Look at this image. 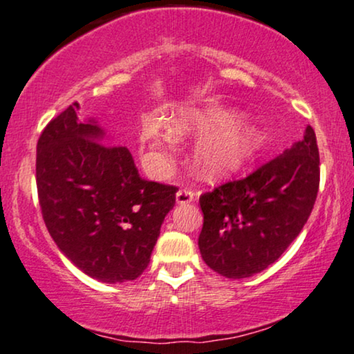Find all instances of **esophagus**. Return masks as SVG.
<instances>
[{
	"label": "esophagus",
	"instance_id": "1",
	"mask_svg": "<svg viewBox=\"0 0 354 354\" xmlns=\"http://www.w3.org/2000/svg\"><path fill=\"white\" fill-rule=\"evenodd\" d=\"M194 191H191L189 187H183L176 192V202L178 204H189V202L194 201Z\"/></svg>",
	"mask_w": 354,
	"mask_h": 354
}]
</instances>
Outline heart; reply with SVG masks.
Masks as SVG:
<instances>
[{
	"label": "heart",
	"mask_w": 354,
	"mask_h": 354,
	"mask_svg": "<svg viewBox=\"0 0 354 354\" xmlns=\"http://www.w3.org/2000/svg\"><path fill=\"white\" fill-rule=\"evenodd\" d=\"M205 134L194 152L199 174L216 178L236 171L251 160L263 144L257 126L241 121L238 111L225 108H187L173 121V133L160 118H149L140 131L145 160L153 171H160L163 158L173 144V134Z\"/></svg>",
	"instance_id": "obj_1"
}]
</instances>
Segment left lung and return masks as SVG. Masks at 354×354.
<instances>
[{
    "instance_id": "1",
    "label": "left lung",
    "mask_w": 354,
    "mask_h": 354,
    "mask_svg": "<svg viewBox=\"0 0 354 354\" xmlns=\"http://www.w3.org/2000/svg\"><path fill=\"white\" fill-rule=\"evenodd\" d=\"M314 129L243 180L204 192L199 249L207 266L228 279H246L286 251L308 221L319 191Z\"/></svg>"
}]
</instances>
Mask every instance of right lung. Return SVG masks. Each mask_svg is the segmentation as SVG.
Returning a JSON list of instances; mask_svg holds the SVG:
<instances>
[{"instance_id":"1","label":"right lung","mask_w":354,"mask_h":354,"mask_svg":"<svg viewBox=\"0 0 354 354\" xmlns=\"http://www.w3.org/2000/svg\"><path fill=\"white\" fill-rule=\"evenodd\" d=\"M66 108L37 142V191L59 251L92 279L134 280L147 268L176 186L140 178L133 155L106 145L95 121ZM104 144L102 145L101 142Z\"/></svg>"}]
</instances>
